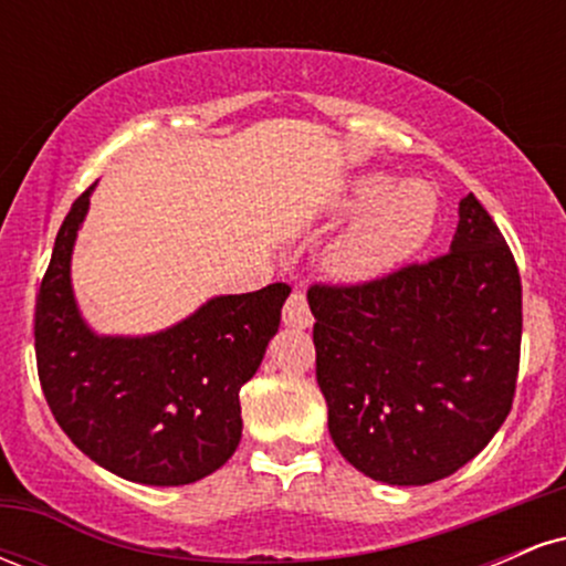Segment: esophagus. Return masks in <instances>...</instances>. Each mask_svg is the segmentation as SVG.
<instances>
[{"label": "esophagus", "instance_id": "1", "mask_svg": "<svg viewBox=\"0 0 566 566\" xmlns=\"http://www.w3.org/2000/svg\"><path fill=\"white\" fill-rule=\"evenodd\" d=\"M282 319H284V324H290V327H297V329L311 327V324H314L308 301H305V295L301 290H295L287 297V303H284V311H282Z\"/></svg>", "mask_w": 566, "mask_h": 566}]
</instances>
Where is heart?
<instances>
[{"mask_svg": "<svg viewBox=\"0 0 566 566\" xmlns=\"http://www.w3.org/2000/svg\"><path fill=\"white\" fill-rule=\"evenodd\" d=\"M361 212L324 252V265L343 282H369L401 265L431 237L439 201L423 180L391 186L386 175H361L340 201Z\"/></svg>", "mask_w": 566, "mask_h": 566, "instance_id": "heart-1", "label": "heart"}]
</instances>
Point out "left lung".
I'll return each mask as SVG.
<instances>
[{
  "mask_svg": "<svg viewBox=\"0 0 566 566\" xmlns=\"http://www.w3.org/2000/svg\"><path fill=\"white\" fill-rule=\"evenodd\" d=\"M316 382L343 458L382 484L463 469L509 418L522 276L473 193L450 252L356 284L308 287Z\"/></svg>",
  "mask_w": 566,
  "mask_h": 566,
  "instance_id": "left-lung-1",
  "label": "left lung"
}]
</instances>
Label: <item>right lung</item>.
I'll return each mask as SVG.
<instances>
[{
	"mask_svg": "<svg viewBox=\"0 0 566 566\" xmlns=\"http://www.w3.org/2000/svg\"><path fill=\"white\" fill-rule=\"evenodd\" d=\"M71 205L36 295L34 348L44 399L80 450L138 484H191L242 439L239 391L261 367L290 284L212 297L148 337H97L76 311L71 250L90 207Z\"/></svg>",
	"mask_w": 566,
	"mask_h": 566,
	"instance_id": "right-lung-1",
	"label": "right lung"
}]
</instances>
